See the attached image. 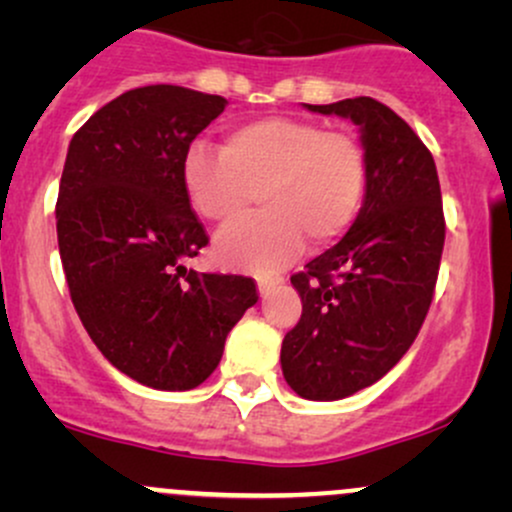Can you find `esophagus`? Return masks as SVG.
<instances>
[{
    "mask_svg": "<svg viewBox=\"0 0 512 512\" xmlns=\"http://www.w3.org/2000/svg\"><path fill=\"white\" fill-rule=\"evenodd\" d=\"M279 284V279H257V291H260V296H269L272 293L274 286Z\"/></svg>",
    "mask_w": 512,
    "mask_h": 512,
    "instance_id": "1",
    "label": "esophagus"
}]
</instances>
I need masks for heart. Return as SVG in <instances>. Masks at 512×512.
Returning a JSON list of instances; mask_svg holds the SVG:
<instances>
[{"label":"heart","mask_w":512,"mask_h":512,"mask_svg":"<svg viewBox=\"0 0 512 512\" xmlns=\"http://www.w3.org/2000/svg\"><path fill=\"white\" fill-rule=\"evenodd\" d=\"M187 199L202 219L228 226L262 202V216L223 231V267L269 274L303 248H325L356 221L368 182L354 134L301 117H257L223 137L221 151L192 146L182 163Z\"/></svg>","instance_id":"1"}]
</instances>
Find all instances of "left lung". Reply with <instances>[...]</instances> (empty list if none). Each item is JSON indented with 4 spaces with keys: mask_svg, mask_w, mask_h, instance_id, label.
<instances>
[{
    "mask_svg": "<svg viewBox=\"0 0 512 512\" xmlns=\"http://www.w3.org/2000/svg\"><path fill=\"white\" fill-rule=\"evenodd\" d=\"M305 108L349 117L368 158L363 207L349 233L291 276L303 303L281 344L296 395L344 399L397 366L424 325L445 243L443 199L431 151L375 98Z\"/></svg>",
    "mask_w": 512,
    "mask_h": 512,
    "instance_id": "obj_1",
    "label": "left lung"
}]
</instances>
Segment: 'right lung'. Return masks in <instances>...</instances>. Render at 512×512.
<instances>
[{"label": "right lung", "mask_w": 512, "mask_h": 512, "mask_svg": "<svg viewBox=\"0 0 512 512\" xmlns=\"http://www.w3.org/2000/svg\"><path fill=\"white\" fill-rule=\"evenodd\" d=\"M226 98L132 88L69 142L57 243L88 337L117 370L154 390H192L219 366L228 332L257 303L255 281L187 272L209 243L182 163Z\"/></svg>", "instance_id": "right-lung-1"}]
</instances>
